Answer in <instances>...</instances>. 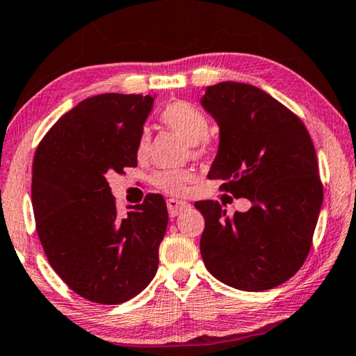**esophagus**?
<instances>
[{
    "mask_svg": "<svg viewBox=\"0 0 356 356\" xmlns=\"http://www.w3.org/2000/svg\"><path fill=\"white\" fill-rule=\"evenodd\" d=\"M167 207H168V213L170 216H177L179 213H183L184 210L191 209V205L188 202H184V200H178V199H168L167 200Z\"/></svg>",
    "mask_w": 356,
    "mask_h": 356,
    "instance_id": "esophagus-1",
    "label": "esophagus"
}]
</instances>
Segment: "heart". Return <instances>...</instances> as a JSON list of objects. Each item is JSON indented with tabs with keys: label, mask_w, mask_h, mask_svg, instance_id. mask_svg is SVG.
I'll list each match as a JSON object with an SVG mask.
<instances>
[{
	"label": "heart",
	"mask_w": 356,
	"mask_h": 356,
	"mask_svg": "<svg viewBox=\"0 0 356 356\" xmlns=\"http://www.w3.org/2000/svg\"><path fill=\"white\" fill-rule=\"evenodd\" d=\"M163 125L170 130L181 135L189 144L195 147V154L204 152V140L209 136V120L204 112H200L197 107L191 106L189 102H173L167 106L162 112ZM138 156L146 157L151 151V135L147 131H143L140 140H138ZM193 178V173L189 170H170L157 175L156 183L162 191L168 194H183L186 189V184Z\"/></svg>",
	"instance_id": "1"
}]
</instances>
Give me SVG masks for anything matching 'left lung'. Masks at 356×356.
Instances as JSON below:
<instances>
[{
    "label": "left lung",
    "instance_id": "8db88e82",
    "mask_svg": "<svg viewBox=\"0 0 356 356\" xmlns=\"http://www.w3.org/2000/svg\"><path fill=\"white\" fill-rule=\"evenodd\" d=\"M200 104L220 127L218 152L207 177L250 200L228 215L216 200H199L200 254L216 280L260 292L300 270L323 205L316 151L300 118L257 86L221 81Z\"/></svg>",
    "mask_w": 356,
    "mask_h": 356
}]
</instances>
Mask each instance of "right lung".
Instances as JSON below:
<instances>
[{
	"label": "right lung",
	"mask_w": 356,
	"mask_h": 356,
	"mask_svg": "<svg viewBox=\"0 0 356 356\" xmlns=\"http://www.w3.org/2000/svg\"><path fill=\"white\" fill-rule=\"evenodd\" d=\"M154 97H88L51 127L35 152L32 205L49 265L75 293L102 305L130 300L157 273L165 200L147 194L120 216L107 183V175L138 165Z\"/></svg>",
	"instance_id": "right-lung-1"
}]
</instances>
